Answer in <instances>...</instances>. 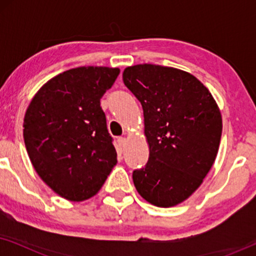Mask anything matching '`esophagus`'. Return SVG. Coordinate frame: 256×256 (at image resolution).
<instances>
[{
	"label": "esophagus",
	"mask_w": 256,
	"mask_h": 256,
	"mask_svg": "<svg viewBox=\"0 0 256 256\" xmlns=\"http://www.w3.org/2000/svg\"><path fill=\"white\" fill-rule=\"evenodd\" d=\"M118 146H120L121 149L124 148L126 144H127V138H118Z\"/></svg>",
	"instance_id": "34e87169"
}]
</instances>
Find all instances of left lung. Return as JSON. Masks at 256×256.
Instances as JSON below:
<instances>
[{"mask_svg":"<svg viewBox=\"0 0 256 256\" xmlns=\"http://www.w3.org/2000/svg\"><path fill=\"white\" fill-rule=\"evenodd\" d=\"M124 85L143 108L149 160L132 172L136 190L158 208L190 197L211 170L222 132L210 90L191 73L155 64L126 68Z\"/></svg>","mask_w":256,"mask_h":256,"instance_id":"8db88e82","label":"left lung"}]
</instances>
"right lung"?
Returning <instances> with one entry per match:
<instances>
[{"label":"right lung","instance_id":"right-lung-1","mask_svg":"<svg viewBox=\"0 0 256 256\" xmlns=\"http://www.w3.org/2000/svg\"><path fill=\"white\" fill-rule=\"evenodd\" d=\"M120 68L80 66L38 90L23 122L26 148L40 180L62 198L96 196L118 163L100 99Z\"/></svg>","mask_w":256,"mask_h":256}]
</instances>
